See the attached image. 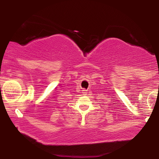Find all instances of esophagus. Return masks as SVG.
Segmentation results:
<instances>
[{"label": "esophagus", "instance_id": "34e87169", "mask_svg": "<svg viewBox=\"0 0 159 159\" xmlns=\"http://www.w3.org/2000/svg\"><path fill=\"white\" fill-rule=\"evenodd\" d=\"M86 91L87 90H83V95H86V94H87V92H86Z\"/></svg>", "mask_w": 159, "mask_h": 159}]
</instances>
